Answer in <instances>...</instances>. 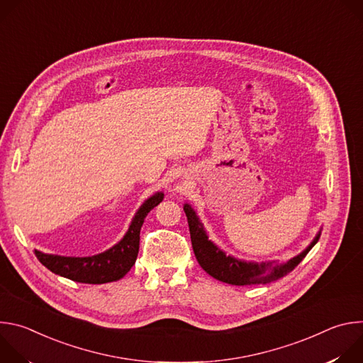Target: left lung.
<instances>
[{
    "label": "left lung",
    "instance_id": "1",
    "mask_svg": "<svg viewBox=\"0 0 363 363\" xmlns=\"http://www.w3.org/2000/svg\"><path fill=\"white\" fill-rule=\"evenodd\" d=\"M184 211L189 225L194 254L199 266L214 279L233 286L267 284L284 277L298 266V263L306 257V254L319 241L322 234L320 228L312 242H310L300 254L294 255L284 263L247 262L231 254H227L221 247H218L213 240L208 238V233H206L196 211L189 203H184Z\"/></svg>",
    "mask_w": 363,
    "mask_h": 363
}]
</instances>
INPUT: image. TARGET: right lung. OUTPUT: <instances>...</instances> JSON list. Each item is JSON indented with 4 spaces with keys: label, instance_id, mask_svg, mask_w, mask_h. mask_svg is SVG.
Returning a JSON list of instances; mask_svg holds the SVG:
<instances>
[{
    "label": "right lung",
    "instance_id": "right-lung-1",
    "mask_svg": "<svg viewBox=\"0 0 363 363\" xmlns=\"http://www.w3.org/2000/svg\"><path fill=\"white\" fill-rule=\"evenodd\" d=\"M164 199V192L150 195L135 213L123 238L106 251L89 257H67L34 250L37 258L50 272L79 283L103 284L121 280L135 264L139 252V234L150 210Z\"/></svg>",
    "mask_w": 363,
    "mask_h": 363
}]
</instances>
